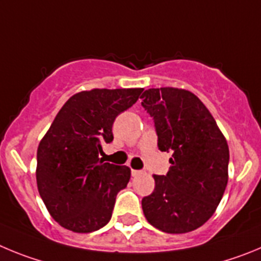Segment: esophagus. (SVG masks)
<instances>
[{"label": "esophagus", "instance_id": "34e87169", "mask_svg": "<svg viewBox=\"0 0 261 261\" xmlns=\"http://www.w3.org/2000/svg\"><path fill=\"white\" fill-rule=\"evenodd\" d=\"M139 174H142V171L135 170V169H131V175H133V177H138Z\"/></svg>", "mask_w": 261, "mask_h": 261}]
</instances>
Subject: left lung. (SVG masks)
Masks as SVG:
<instances>
[{
  "instance_id": "obj_1",
  "label": "left lung",
  "mask_w": 261,
  "mask_h": 261,
  "mask_svg": "<svg viewBox=\"0 0 261 261\" xmlns=\"http://www.w3.org/2000/svg\"><path fill=\"white\" fill-rule=\"evenodd\" d=\"M142 105L154 121L159 149L171 151L166 175H153L154 190L142 200L147 221L169 234L205 224L227 185L229 147L198 96L182 88H149Z\"/></svg>"
}]
</instances>
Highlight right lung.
Returning <instances> with one entry per match:
<instances>
[{"instance_id": "add662e5", "label": "right lung", "mask_w": 261, "mask_h": 261, "mask_svg": "<svg viewBox=\"0 0 261 261\" xmlns=\"http://www.w3.org/2000/svg\"><path fill=\"white\" fill-rule=\"evenodd\" d=\"M143 88H95L65 102L37 148L36 182L50 216L74 233H91L109 222L130 168L100 160L113 140L112 126L133 107Z\"/></svg>"}]
</instances>
